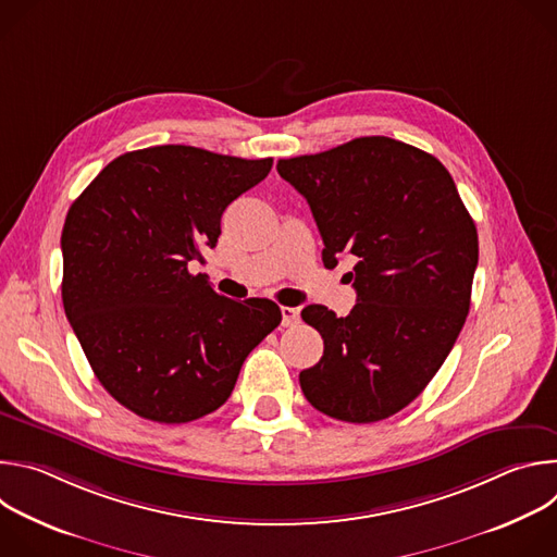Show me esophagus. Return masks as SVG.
I'll list each match as a JSON object with an SVG mask.
<instances>
[{"label":"esophagus","mask_w":557,"mask_h":557,"mask_svg":"<svg viewBox=\"0 0 557 557\" xmlns=\"http://www.w3.org/2000/svg\"><path fill=\"white\" fill-rule=\"evenodd\" d=\"M299 308H290V306H282V326H297L299 324Z\"/></svg>","instance_id":"obj_1"}]
</instances>
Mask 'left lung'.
Returning a JSON list of instances; mask_svg holds the SVG:
<instances>
[{"mask_svg": "<svg viewBox=\"0 0 557 557\" xmlns=\"http://www.w3.org/2000/svg\"><path fill=\"white\" fill-rule=\"evenodd\" d=\"M280 176L310 205L324 264L350 253L357 304L346 317L306 306L324 357L299 372L308 404L374 423L412 404L467 320L479 233L441 161L387 136L282 158Z\"/></svg>", "mask_w": 557, "mask_h": 557, "instance_id": "left-lung-1", "label": "left lung"}]
</instances>
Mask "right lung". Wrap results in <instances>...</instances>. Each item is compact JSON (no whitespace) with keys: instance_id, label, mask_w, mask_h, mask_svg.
Masks as SVG:
<instances>
[{"instance_id":"add662e5","label":"right lung","mask_w":557,"mask_h":557,"mask_svg":"<svg viewBox=\"0 0 557 557\" xmlns=\"http://www.w3.org/2000/svg\"><path fill=\"white\" fill-rule=\"evenodd\" d=\"M271 168L273 158L156 145L114 158L72 202L61 233L65 317L129 412L170 425L211 414L280 326L275 301H235L189 273L215 247L224 209Z\"/></svg>"}]
</instances>
